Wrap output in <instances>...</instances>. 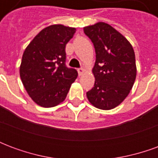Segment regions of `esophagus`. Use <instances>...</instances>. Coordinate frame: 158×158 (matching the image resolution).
<instances>
[{
  "mask_svg": "<svg viewBox=\"0 0 158 158\" xmlns=\"http://www.w3.org/2000/svg\"><path fill=\"white\" fill-rule=\"evenodd\" d=\"M78 73H79V75L81 76L85 73V69H82V68H80V69H78Z\"/></svg>",
  "mask_w": 158,
  "mask_h": 158,
  "instance_id": "esophagus-1",
  "label": "esophagus"
}]
</instances>
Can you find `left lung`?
<instances>
[{"instance_id":"1","label":"left lung","mask_w":158,"mask_h":158,"mask_svg":"<svg viewBox=\"0 0 158 158\" xmlns=\"http://www.w3.org/2000/svg\"><path fill=\"white\" fill-rule=\"evenodd\" d=\"M84 32L96 51L92 69L96 81L86 92L87 98L99 109H113L127 97L135 80L134 49L124 36L106 23L85 27Z\"/></svg>"}]
</instances>
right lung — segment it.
Returning <instances> with one entry per match:
<instances>
[{
    "label": "right lung",
    "mask_w": 158,
    "mask_h": 158,
    "mask_svg": "<svg viewBox=\"0 0 158 158\" xmlns=\"http://www.w3.org/2000/svg\"><path fill=\"white\" fill-rule=\"evenodd\" d=\"M62 24L46 27L23 52L20 78L32 100L43 107H52L65 100L77 79L76 69L66 66L65 47L75 33Z\"/></svg>",
    "instance_id": "obj_1"
}]
</instances>
